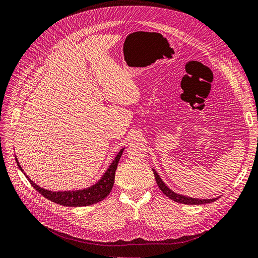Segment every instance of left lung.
I'll return each instance as SVG.
<instances>
[{
    "instance_id": "8db88e82",
    "label": "left lung",
    "mask_w": 258,
    "mask_h": 258,
    "mask_svg": "<svg viewBox=\"0 0 258 258\" xmlns=\"http://www.w3.org/2000/svg\"><path fill=\"white\" fill-rule=\"evenodd\" d=\"M153 171V174L154 177H156V181H157V184L158 186L160 187V189L163 191V194L165 196H167V197L173 201L176 202H179V203H183V204H207V203H211V202H214L217 200L218 198H213V199H198V198H191V197H188V196H184V195H180V194H177L174 192L173 190H171L166 184L164 183V181L161 179V177L159 176V173L152 169Z\"/></svg>"
}]
</instances>
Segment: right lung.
<instances>
[{
    "instance_id": "obj_1",
    "label": "right lung",
    "mask_w": 258,
    "mask_h": 258,
    "mask_svg": "<svg viewBox=\"0 0 258 258\" xmlns=\"http://www.w3.org/2000/svg\"><path fill=\"white\" fill-rule=\"evenodd\" d=\"M122 148L119 150V152L116 154L115 159L113 160L106 172L102 174V177L93 185H91L89 187H86L84 189H76V190H48L43 187L39 186L33 180L24 172L22 169L21 165H20L17 157L16 162L18 164V167L20 168L27 178V180L33 185V187L39 191L41 195L45 197L46 199L53 201L57 204L64 205V207H88V205L95 204L101 200H104L107 196L110 194L113 184H114V178H115V171L117 168L118 161L121 157V153L123 151Z\"/></svg>"
}]
</instances>
